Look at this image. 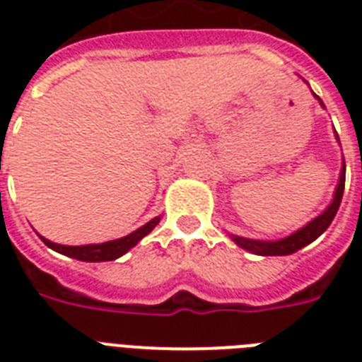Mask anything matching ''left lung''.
I'll return each instance as SVG.
<instances>
[{"label":"left lung","instance_id":"8db88e82","mask_svg":"<svg viewBox=\"0 0 362 362\" xmlns=\"http://www.w3.org/2000/svg\"><path fill=\"white\" fill-rule=\"evenodd\" d=\"M314 98L317 99L321 107L325 109L323 101H321L315 93ZM344 184H346V163L342 165V170H340V180H338V186L337 189H334V197H332L331 204H329L317 218H314V220L308 221L304 227H300V229H297L295 233H291L289 237L280 238V240H253V238H244L238 237V235H229V237H231V240L235 242L237 246H240L242 250H247V252L255 253V255H291V253L298 252L300 247L308 246L310 242H314L315 238L327 231V227L331 226V221L334 220V216H337L338 212V206L342 203Z\"/></svg>","mask_w":362,"mask_h":362}]
</instances>
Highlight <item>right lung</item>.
Returning a JSON list of instances; mask_svg holds the SVG:
<instances>
[{
  "instance_id": "1",
  "label": "right lung",
  "mask_w": 362,
  "mask_h": 362,
  "mask_svg": "<svg viewBox=\"0 0 362 362\" xmlns=\"http://www.w3.org/2000/svg\"><path fill=\"white\" fill-rule=\"evenodd\" d=\"M161 216H156L152 220L139 227L136 231L129 233L122 238L116 240L101 242V244H86V246H64V244H56V242L48 240V238L41 237V240L47 244L50 250L58 253H64L67 257L78 259V261H86V263H99V261H115V259L122 257L124 253H127L133 246H136L142 238L146 237L148 233H152V229L159 223Z\"/></svg>"
}]
</instances>
